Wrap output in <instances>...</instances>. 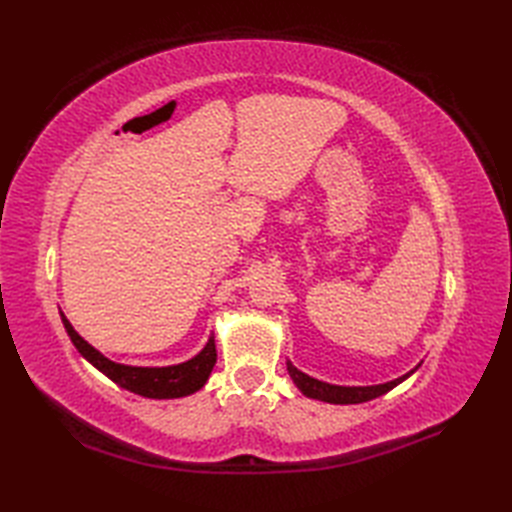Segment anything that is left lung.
Wrapping results in <instances>:
<instances>
[{
	"instance_id": "left-lung-1",
	"label": "left lung",
	"mask_w": 512,
	"mask_h": 512,
	"mask_svg": "<svg viewBox=\"0 0 512 512\" xmlns=\"http://www.w3.org/2000/svg\"><path fill=\"white\" fill-rule=\"evenodd\" d=\"M421 365V363H418ZM418 365L414 369H410L408 374H404L401 378H395L391 382H384V384H371V386H339V384H329V382H322V380H316L312 376L303 374L301 369L294 367L290 361H286V367H288V374L292 378V382L297 384V389L309 397V399H318V401H327V404H342V406H348V404H363V401H369V399H376L384 393H389L391 389H395L397 384L404 382L406 378H410L414 371L418 369Z\"/></svg>"
}]
</instances>
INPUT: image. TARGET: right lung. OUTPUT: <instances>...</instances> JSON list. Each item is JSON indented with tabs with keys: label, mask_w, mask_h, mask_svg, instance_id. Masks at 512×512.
Here are the masks:
<instances>
[{
	"label": "right lung",
	"mask_w": 512,
	"mask_h": 512,
	"mask_svg": "<svg viewBox=\"0 0 512 512\" xmlns=\"http://www.w3.org/2000/svg\"><path fill=\"white\" fill-rule=\"evenodd\" d=\"M61 322H64L66 333L70 335L76 350H79L91 365H94L98 371H102L106 378H111L115 384H119L121 389L149 397V399H175V397H185L200 391L209 380L215 361H218L215 339L211 335L205 348L185 363L166 365V367L123 365V363L106 359L100 350H96L89 342H85V339L74 331L70 320L64 314H61Z\"/></svg>",
	"instance_id": "right-lung-1"
}]
</instances>
